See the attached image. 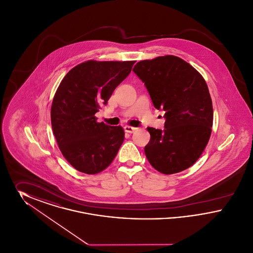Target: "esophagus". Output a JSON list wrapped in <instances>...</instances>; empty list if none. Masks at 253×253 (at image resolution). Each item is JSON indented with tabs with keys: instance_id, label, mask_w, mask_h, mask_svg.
<instances>
[{
	"instance_id": "esophagus-1",
	"label": "esophagus",
	"mask_w": 253,
	"mask_h": 253,
	"mask_svg": "<svg viewBox=\"0 0 253 253\" xmlns=\"http://www.w3.org/2000/svg\"><path fill=\"white\" fill-rule=\"evenodd\" d=\"M124 130H125V132H129V133H132V132H134V131L136 130V128H135V127H132V126H128V125H126V126L124 127Z\"/></svg>"
}]
</instances>
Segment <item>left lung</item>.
Masks as SVG:
<instances>
[{"mask_svg":"<svg viewBox=\"0 0 253 253\" xmlns=\"http://www.w3.org/2000/svg\"><path fill=\"white\" fill-rule=\"evenodd\" d=\"M132 71L143 82L154 106L165 112L163 130L148 127L150 164L164 174L190 168L209 142L213 110L200 73L175 56L138 61Z\"/></svg>","mask_w":253,"mask_h":253,"instance_id":"left-lung-1","label":"left lung"}]
</instances>
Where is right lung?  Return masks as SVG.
Listing matches in <instances>:
<instances>
[{
	"instance_id": "obj_1",
	"label": "right lung",
	"mask_w": 253,
	"mask_h": 253,
	"mask_svg": "<svg viewBox=\"0 0 253 253\" xmlns=\"http://www.w3.org/2000/svg\"><path fill=\"white\" fill-rule=\"evenodd\" d=\"M134 62L88 60L61 81L52 102L51 123L62 156L76 169L98 173L117 156L124 140L122 127L99 123L95 115Z\"/></svg>"
}]
</instances>
